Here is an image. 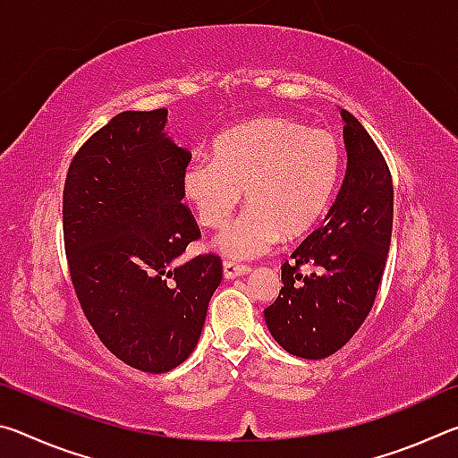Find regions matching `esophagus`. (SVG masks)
Segmentation results:
<instances>
[{
  "mask_svg": "<svg viewBox=\"0 0 458 458\" xmlns=\"http://www.w3.org/2000/svg\"><path fill=\"white\" fill-rule=\"evenodd\" d=\"M222 270H224V278H236V276H244L250 273V268L244 267V265H236V262H230V260H224L222 265Z\"/></svg>",
  "mask_w": 458,
  "mask_h": 458,
  "instance_id": "34e87169",
  "label": "esophagus"
}]
</instances>
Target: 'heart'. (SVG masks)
Listing matches in <instances>:
<instances>
[{
    "label": "heart",
    "mask_w": 458,
    "mask_h": 458,
    "mask_svg": "<svg viewBox=\"0 0 458 458\" xmlns=\"http://www.w3.org/2000/svg\"><path fill=\"white\" fill-rule=\"evenodd\" d=\"M341 169L337 139L284 117H262L222 133L210 157L182 174V193L204 228L228 222L244 191L248 206L212 240L216 252L246 260L268 252L281 236L311 230L327 210Z\"/></svg>",
    "instance_id": "1"
}]
</instances>
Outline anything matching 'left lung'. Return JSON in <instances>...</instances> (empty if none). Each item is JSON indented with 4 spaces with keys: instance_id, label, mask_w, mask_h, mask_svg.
Returning a JSON list of instances; mask_svg holds the SVG:
<instances>
[{
    "instance_id": "8db88e82",
    "label": "left lung",
    "mask_w": 458,
    "mask_h": 458,
    "mask_svg": "<svg viewBox=\"0 0 458 458\" xmlns=\"http://www.w3.org/2000/svg\"><path fill=\"white\" fill-rule=\"evenodd\" d=\"M347 169L337 198L313 234L283 265V289L265 309L278 345L297 358L323 360L366 321L382 281L392 238L390 169L361 123L341 108ZM307 264L312 273L298 268Z\"/></svg>"
}]
</instances>
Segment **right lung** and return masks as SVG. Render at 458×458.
I'll list each match as a JSON object with an SVG mask.
<instances>
[{
    "label": "right lung",
    "instance_id": "add662e5",
    "mask_svg": "<svg viewBox=\"0 0 458 458\" xmlns=\"http://www.w3.org/2000/svg\"><path fill=\"white\" fill-rule=\"evenodd\" d=\"M165 125L167 108L113 117L76 153L62 199L82 311L108 352L147 374L190 358L222 281L214 254L175 265L199 228L182 204L190 151Z\"/></svg>",
    "mask_w": 458,
    "mask_h": 458
}]
</instances>
